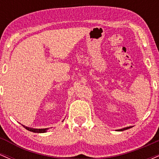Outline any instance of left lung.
I'll return each mask as SVG.
<instances>
[{
    "label": "left lung",
    "instance_id": "left-lung-1",
    "mask_svg": "<svg viewBox=\"0 0 159 159\" xmlns=\"http://www.w3.org/2000/svg\"><path fill=\"white\" fill-rule=\"evenodd\" d=\"M130 128H132V126L125 127V128H123V129H117V130H116V131H118V132H122V131L126 130V129H130Z\"/></svg>",
    "mask_w": 159,
    "mask_h": 159
}]
</instances>
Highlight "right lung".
Returning <instances> with one entry per match:
<instances>
[{
  "label": "right lung",
  "mask_w": 159,
  "mask_h": 159,
  "mask_svg": "<svg viewBox=\"0 0 159 159\" xmlns=\"http://www.w3.org/2000/svg\"><path fill=\"white\" fill-rule=\"evenodd\" d=\"M23 125V127H25L27 130L30 131V132H35V133H44L48 131V129H34V128H30V127H27L25 126V125Z\"/></svg>",
  "instance_id": "1"
}]
</instances>
